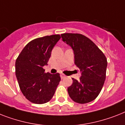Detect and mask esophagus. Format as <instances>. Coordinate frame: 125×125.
<instances>
[{
  "instance_id": "obj_1",
  "label": "esophagus",
  "mask_w": 125,
  "mask_h": 125,
  "mask_svg": "<svg viewBox=\"0 0 125 125\" xmlns=\"http://www.w3.org/2000/svg\"><path fill=\"white\" fill-rule=\"evenodd\" d=\"M65 74H60V77H61V78L62 79H63V78H65Z\"/></svg>"
}]
</instances>
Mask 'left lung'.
I'll return each instance as SVG.
<instances>
[{
    "label": "left lung",
    "instance_id": "obj_1",
    "mask_svg": "<svg viewBox=\"0 0 125 125\" xmlns=\"http://www.w3.org/2000/svg\"><path fill=\"white\" fill-rule=\"evenodd\" d=\"M62 41L73 49L74 63L80 69V80L73 79L68 87L70 98L80 104L89 103L101 92L106 78L107 60L100 49L87 37L81 34H61Z\"/></svg>",
    "mask_w": 125,
    "mask_h": 125
}]
</instances>
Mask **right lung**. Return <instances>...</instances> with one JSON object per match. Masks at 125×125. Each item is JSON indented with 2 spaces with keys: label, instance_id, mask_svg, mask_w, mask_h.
Returning a JSON list of instances; mask_svg holds the SVG:
<instances>
[{
  "label": "right lung",
  "instance_id": "1",
  "mask_svg": "<svg viewBox=\"0 0 125 125\" xmlns=\"http://www.w3.org/2000/svg\"><path fill=\"white\" fill-rule=\"evenodd\" d=\"M59 34L33 40L22 49L15 62V74L22 94L29 101L43 104L52 99L60 82L59 73H45L54 46Z\"/></svg>",
  "mask_w": 125,
  "mask_h": 125
}]
</instances>
